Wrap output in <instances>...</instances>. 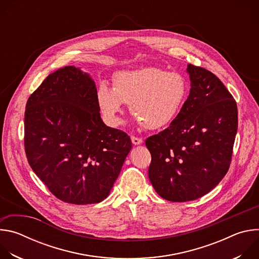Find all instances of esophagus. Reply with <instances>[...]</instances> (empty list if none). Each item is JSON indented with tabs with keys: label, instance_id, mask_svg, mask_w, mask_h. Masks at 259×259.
<instances>
[{
	"label": "esophagus",
	"instance_id": "1",
	"mask_svg": "<svg viewBox=\"0 0 259 259\" xmlns=\"http://www.w3.org/2000/svg\"><path fill=\"white\" fill-rule=\"evenodd\" d=\"M131 140H132V143L135 144V145H138V144L142 143V138H139V137H136V136H131Z\"/></svg>",
	"mask_w": 259,
	"mask_h": 259
}]
</instances>
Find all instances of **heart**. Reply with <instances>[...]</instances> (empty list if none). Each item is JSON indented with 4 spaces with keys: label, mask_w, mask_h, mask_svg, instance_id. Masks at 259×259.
Masks as SVG:
<instances>
[{
    "label": "heart",
    "mask_w": 259,
    "mask_h": 259,
    "mask_svg": "<svg viewBox=\"0 0 259 259\" xmlns=\"http://www.w3.org/2000/svg\"><path fill=\"white\" fill-rule=\"evenodd\" d=\"M189 93L188 81L182 73L165 71L157 66L122 70L113 77V88L100 83L96 101L105 122L120 125L123 103L149 130L170 125L178 116Z\"/></svg>",
    "instance_id": "heart-1"
}]
</instances>
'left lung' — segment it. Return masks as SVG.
Listing matches in <instances>:
<instances>
[{"label": "left lung", "instance_id": "left-lung-1", "mask_svg": "<svg viewBox=\"0 0 259 259\" xmlns=\"http://www.w3.org/2000/svg\"><path fill=\"white\" fill-rule=\"evenodd\" d=\"M191 90L176 119L145 145L152 155L149 178L171 202L199 199L229 171L238 129L236 100L214 73L189 64Z\"/></svg>", "mask_w": 259, "mask_h": 259}]
</instances>
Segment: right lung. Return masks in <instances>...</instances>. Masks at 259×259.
<instances>
[{
  "mask_svg": "<svg viewBox=\"0 0 259 259\" xmlns=\"http://www.w3.org/2000/svg\"><path fill=\"white\" fill-rule=\"evenodd\" d=\"M96 91L87 72L65 66L49 75L26 102L28 164L65 203L103 201L132 147L125 132L102 122Z\"/></svg>",
  "mask_w": 259,
  "mask_h": 259,
  "instance_id": "right-lung-1",
  "label": "right lung"
}]
</instances>
